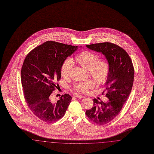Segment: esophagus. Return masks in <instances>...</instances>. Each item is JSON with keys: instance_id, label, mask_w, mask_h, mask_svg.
Wrapping results in <instances>:
<instances>
[{"instance_id": "34e87169", "label": "esophagus", "mask_w": 154, "mask_h": 154, "mask_svg": "<svg viewBox=\"0 0 154 154\" xmlns=\"http://www.w3.org/2000/svg\"><path fill=\"white\" fill-rule=\"evenodd\" d=\"M73 96V97H77V98H79V99H82V98H84V96L81 95H79V94H74Z\"/></svg>"}]
</instances>
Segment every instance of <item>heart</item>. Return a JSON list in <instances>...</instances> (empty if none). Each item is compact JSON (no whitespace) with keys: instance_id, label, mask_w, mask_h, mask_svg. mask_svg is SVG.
Segmentation results:
<instances>
[{"instance_id":"1","label":"heart","mask_w":154,"mask_h":154,"mask_svg":"<svg viewBox=\"0 0 154 154\" xmlns=\"http://www.w3.org/2000/svg\"><path fill=\"white\" fill-rule=\"evenodd\" d=\"M75 60L87 70L91 77L99 84H102L107 80L110 73V65L105 60H100L99 56L93 52L83 51L75 56ZM73 66L72 59H65L62 63L60 72L62 77H69ZM95 86L93 81L88 80L78 83L75 86V90L81 93H86L88 90Z\"/></svg>"}]
</instances>
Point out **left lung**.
Instances as JSON below:
<instances>
[{
	"mask_svg": "<svg viewBox=\"0 0 154 154\" xmlns=\"http://www.w3.org/2000/svg\"><path fill=\"white\" fill-rule=\"evenodd\" d=\"M86 46L91 50L102 53L110 65L105 88L109 101L99 102L94 99V106L85 112L89 119L96 124L105 125L117 116L130 95L134 80V68L128 53L116 44L105 42Z\"/></svg>",
	"mask_w": 154,
	"mask_h": 154,
	"instance_id": "1",
	"label": "left lung"
}]
</instances>
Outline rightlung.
Listing matches in <instances>:
<instances>
[{"instance_id": "1", "label": "right lung", "mask_w": 154, "mask_h": 154, "mask_svg": "<svg viewBox=\"0 0 154 154\" xmlns=\"http://www.w3.org/2000/svg\"><path fill=\"white\" fill-rule=\"evenodd\" d=\"M78 46L46 42L27 55L21 69V83L25 101L40 120L52 123L63 117L71 102L69 94L54 102L51 94L58 88L60 67Z\"/></svg>"}]
</instances>
